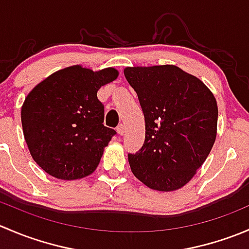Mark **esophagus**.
Returning a JSON list of instances; mask_svg holds the SVG:
<instances>
[{
  "instance_id": "esophagus-1",
  "label": "esophagus",
  "mask_w": 249,
  "mask_h": 249,
  "mask_svg": "<svg viewBox=\"0 0 249 249\" xmlns=\"http://www.w3.org/2000/svg\"><path fill=\"white\" fill-rule=\"evenodd\" d=\"M117 132H118V134H119V135H124V132H125V125H124V124H119V125H118Z\"/></svg>"
}]
</instances>
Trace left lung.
<instances>
[{"label":"left lung","instance_id":"obj_1","mask_svg":"<svg viewBox=\"0 0 249 249\" xmlns=\"http://www.w3.org/2000/svg\"><path fill=\"white\" fill-rule=\"evenodd\" d=\"M144 114V144L129 154L137 179L159 192L184 187L207 159L217 137L214 95L175 65L125 67Z\"/></svg>","mask_w":249,"mask_h":249}]
</instances>
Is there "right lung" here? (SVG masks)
<instances>
[{
	"label": "right lung",
	"mask_w": 249,
	"mask_h": 249,
	"mask_svg": "<svg viewBox=\"0 0 249 249\" xmlns=\"http://www.w3.org/2000/svg\"><path fill=\"white\" fill-rule=\"evenodd\" d=\"M119 76L114 67L92 71L65 67L42 80L21 106L24 139L32 159L48 175L74 180L96 170L115 131L104 125L101 87Z\"/></svg>",
	"instance_id": "1"
}]
</instances>
